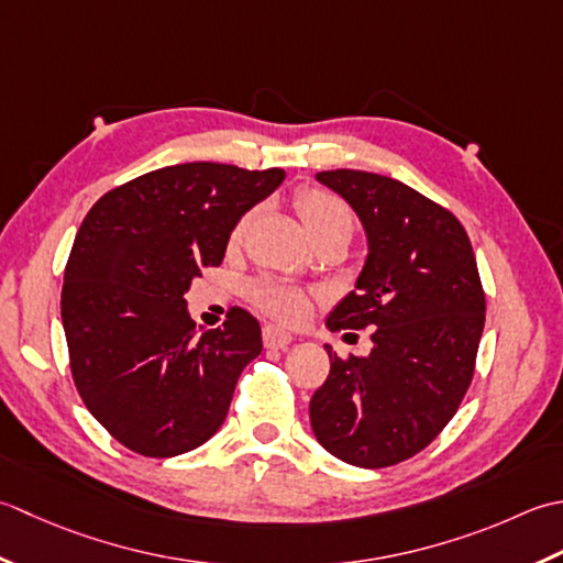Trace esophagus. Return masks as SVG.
I'll use <instances>...</instances> for the list:
<instances>
[{
    "label": "esophagus",
    "mask_w": 563,
    "mask_h": 563,
    "mask_svg": "<svg viewBox=\"0 0 563 563\" xmlns=\"http://www.w3.org/2000/svg\"><path fill=\"white\" fill-rule=\"evenodd\" d=\"M262 340H265V347L269 350H286L291 345L294 335L279 325H265L262 328Z\"/></svg>",
    "instance_id": "obj_1"
}]
</instances>
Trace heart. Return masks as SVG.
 Masks as SVG:
<instances>
[{
    "mask_svg": "<svg viewBox=\"0 0 563 563\" xmlns=\"http://www.w3.org/2000/svg\"><path fill=\"white\" fill-rule=\"evenodd\" d=\"M294 206L298 216H301L306 231L311 233L313 240L332 231H352L350 206L330 189L316 185L298 187L294 194ZM245 223L247 216L240 218L233 225L231 243H238L240 235L245 231ZM250 298L252 303L262 308V311L284 320V323H296V320H301L308 311V303H311V294L301 289V286L284 279L257 282L250 289Z\"/></svg>",
    "mask_w": 563,
    "mask_h": 563,
    "instance_id": "1",
    "label": "heart"
}]
</instances>
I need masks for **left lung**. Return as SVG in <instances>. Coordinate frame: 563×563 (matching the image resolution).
Segmentation results:
<instances>
[{
	"mask_svg": "<svg viewBox=\"0 0 563 563\" xmlns=\"http://www.w3.org/2000/svg\"><path fill=\"white\" fill-rule=\"evenodd\" d=\"M362 218L369 257L328 318L332 332L372 328L369 357H338L311 398L330 454L362 468L416 456L454 418L472 386L486 323L472 240L459 218L391 177L320 172Z\"/></svg>",
	"mask_w": 563,
	"mask_h": 563,
	"instance_id": "obj_1",
	"label": "left lung"
}]
</instances>
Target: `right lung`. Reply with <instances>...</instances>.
<instances>
[{
    "label": "right lung",
    "instance_id": "obj_1",
    "mask_svg": "<svg viewBox=\"0 0 563 563\" xmlns=\"http://www.w3.org/2000/svg\"><path fill=\"white\" fill-rule=\"evenodd\" d=\"M282 179L279 167L172 165L107 191L85 216L65 265L63 328L79 396L125 450L177 456L223 426L262 352L260 323L233 306L199 335L185 294Z\"/></svg>",
    "mask_w": 563,
    "mask_h": 563
}]
</instances>
